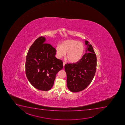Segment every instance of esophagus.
I'll return each instance as SVG.
<instances>
[{
  "mask_svg": "<svg viewBox=\"0 0 125 125\" xmlns=\"http://www.w3.org/2000/svg\"><path fill=\"white\" fill-rule=\"evenodd\" d=\"M66 64V63L65 62H63V67Z\"/></svg>",
  "mask_w": 125,
  "mask_h": 125,
  "instance_id": "1",
  "label": "esophagus"
}]
</instances>
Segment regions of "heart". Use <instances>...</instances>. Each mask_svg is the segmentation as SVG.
<instances>
[{
	"label": "heart",
	"mask_w": 125,
	"mask_h": 125,
	"mask_svg": "<svg viewBox=\"0 0 125 125\" xmlns=\"http://www.w3.org/2000/svg\"><path fill=\"white\" fill-rule=\"evenodd\" d=\"M84 51L83 43L75 40L65 41L60 46H57L56 48V52L59 57H62L67 53L66 59L72 63L79 62L84 54Z\"/></svg>",
	"instance_id": "heart-1"
}]
</instances>
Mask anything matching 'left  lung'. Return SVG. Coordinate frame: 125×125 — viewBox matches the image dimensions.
I'll use <instances>...</instances> for the list:
<instances>
[{"label": "left lung", "instance_id": "1", "mask_svg": "<svg viewBox=\"0 0 125 125\" xmlns=\"http://www.w3.org/2000/svg\"><path fill=\"white\" fill-rule=\"evenodd\" d=\"M86 53L76 63L65 65L67 86L70 91L76 93L87 87L94 78L97 67V57L92 45L85 41Z\"/></svg>", "mask_w": 125, "mask_h": 125}]
</instances>
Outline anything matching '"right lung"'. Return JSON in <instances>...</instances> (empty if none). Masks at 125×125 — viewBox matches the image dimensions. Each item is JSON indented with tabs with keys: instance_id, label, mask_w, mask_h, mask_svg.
I'll list each match as a JSON object with an SVG mask.
<instances>
[{
	"instance_id": "right-lung-1",
	"label": "right lung",
	"mask_w": 125,
	"mask_h": 125,
	"mask_svg": "<svg viewBox=\"0 0 125 125\" xmlns=\"http://www.w3.org/2000/svg\"><path fill=\"white\" fill-rule=\"evenodd\" d=\"M43 36L32 43L27 54L25 73L30 83L38 90L48 91L53 87L56 73L63 67L56 58V49L45 43Z\"/></svg>"
}]
</instances>
